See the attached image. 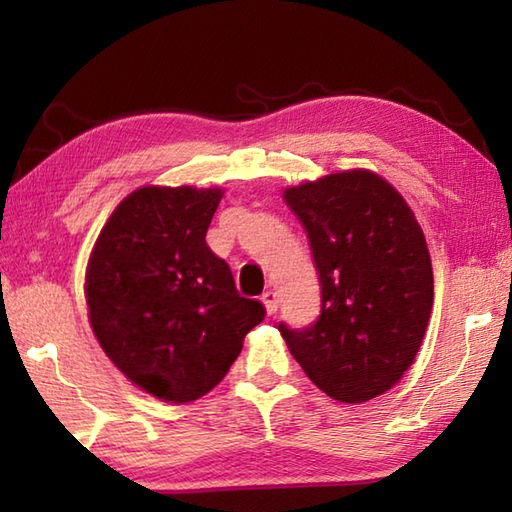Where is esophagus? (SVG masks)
I'll use <instances>...</instances> for the list:
<instances>
[{
    "label": "esophagus",
    "instance_id": "obj_1",
    "mask_svg": "<svg viewBox=\"0 0 512 512\" xmlns=\"http://www.w3.org/2000/svg\"><path fill=\"white\" fill-rule=\"evenodd\" d=\"M262 303L268 314H275L279 308V299H277V292L275 290H266L262 295Z\"/></svg>",
    "mask_w": 512,
    "mask_h": 512
}]
</instances>
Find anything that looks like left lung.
Returning <instances> with one entry per match:
<instances>
[{
  "label": "left lung",
  "instance_id": "1",
  "mask_svg": "<svg viewBox=\"0 0 512 512\" xmlns=\"http://www.w3.org/2000/svg\"><path fill=\"white\" fill-rule=\"evenodd\" d=\"M308 233L321 314L306 330L281 323L303 372L339 402L394 387L416 358L433 308V268L405 198L369 169L336 171L284 191Z\"/></svg>",
  "mask_w": 512,
  "mask_h": 512
}]
</instances>
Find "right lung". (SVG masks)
I'll return each mask as SVG.
<instances>
[{
  "mask_svg": "<svg viewBox=\"0 0 512 512\" xmlns=\"http://www.w3.org/2000/svg\"><path fill=\"white\" fill-rule=\"evenodd\" d=\"M224 189L145 184L96 237L85 301L107 358L147 394L184 405L220 383L264 306L239 297L206 244Z\"/></svg>",
  "mask_w": 512,
  "mask_h": 512,
  "instance_id": "1",
  "label": "right lung"
}]
</instances>
